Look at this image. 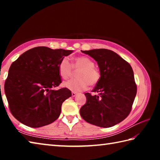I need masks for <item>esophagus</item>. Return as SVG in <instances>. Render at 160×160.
Masks as SVG:
<instances>
[{"instance_id":"1","label":"esophagus","mask_w":160,"mask_h":160,"mask_svg":"<svg viewBox=\"0 0 160 160\" xmlns=\"http://www.w3.org/2000/svg\"><path fill=\"white\" fill-rule=\"evenodd\" d=\"M78 94L77 92H72V97H75Z\"/></svg>"}]
</instances>
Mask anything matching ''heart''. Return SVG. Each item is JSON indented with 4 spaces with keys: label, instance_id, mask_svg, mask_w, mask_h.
Instances as JSON below:
<instances>
[{
    "label": "heart",
    "instance_id": "b5f03b06",
    "mask_svg": "<svg viewBox=\"0 0 160 160\" xmlns=\"http://www.w3.org/2000/svg\"><path fill=\"white\" fill-rule=\"evenodd\" d=\"M72 68L80 69L77 73L78 79H72L64 82L63 85L71 91L85 90L88 84L90 86L97 85L100 79L99 70L94 68V62L87 56H78L73 59V63L70 64L68 58L61 59L58 64V72L64 79L70 78L72 73Z\"/></svg>",
    "mask_w": 160,
    "mask_h": 160
}]
</instances>
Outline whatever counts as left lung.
I'll return each mask as SVG.
<instances>
[{
	"mask_svg": "<svg viewBox=\"0 0 160 160\" xmlns=\"http://www.w3.org/2000/svg\"><path fill=\"white\" fill-rule=\"evenodd\" d=\"M81 51L97 61L100 79L92 90L98 95L85 94L87 102L80 108V115L94 126L102 128L115 126L128 116L137 93L131 65L109 49Z\"/></svg>",
	"mask_w": 160,
	"mask_h": 160,
	"instance_id": "8db88e82",
	"label": "left lung"
}]
</instances>
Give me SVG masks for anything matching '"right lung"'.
Masks as SVG:
<instances>
[{
    "label": "right lung",
    "mask_w": 160,
    "mask_h": 160,
    "mask_svg": "<svg viewBox=\"0 0 160 160\" xmlns=\"http://www.w3.org/2000/svg\"><path fill=\"white\" fill-rule=\"evenodd\" d=\"M72 50L38 47L25 51L8 70L5 93L13 116L25 125L39 128L53 123L70 90H52L61 82L58 64Z\"/></svg>",
    "instance_id": "obj_1"
}]
</instances>
